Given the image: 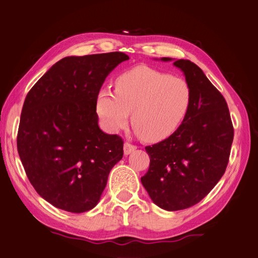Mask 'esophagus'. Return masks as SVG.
Segmentation results:
<instances>
[{
    "label": "esophagus",
    "instance_id": "esophagus-1",
    "mask_svg": "<svg viewBox=\"0 0 258 258\" xmlns=\"http://www.w3.org/2000/svg\"><path fill=\"white\" fill-rule=\"evenodd\" d=\"M134 150H137V145L131 144L128 142H125L124 143V153H125V156H127V154H130L131 152H133Z\"/></svg>",
    "mask_w": 258,
    "mask_h": 258
}]
</instances>
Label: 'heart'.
Returning <instances> with one entry per match:
<instances>
[{
  "instance_id": "1",
  "label": "heart",
  "mask_w": 258,
  "mask_h": 258,
  "mask_svg": "<svg viewBox=\"0 0 258 258\" xmlns=\"http://www.w3.org/2000/svg\"><path fill=\"white\" fill-rule=\"evenodd\" d=\"M191 88L185 79L139 65L117 77L115 91L98 92L96 108L105 130L115 133L132 124L145 141L159 142L174 134L188 114Z\"/></svg>"
}]
</instances>
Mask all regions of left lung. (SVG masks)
Returning <instances> with one entry per match:
<instances>
[{"label": "left lung", "instance_id": "8db88e82", "mask_svg": "<svg viewBox=\"0 0 258 258\" xmlns=\"http://www.w3.org/2000/svg\"><path fill=\"white\" fill-rule=\"evenodd\" d=\"M174 65L189 83L191 104L174 134L145 147L150 167L141 177L153 203L167 211L193 207L212 190L226 171L233 140L230 113L221 92L190 60L177 59Z\"/></svg>", "mask_w": 258, "mask_h": 258}]
</instances>
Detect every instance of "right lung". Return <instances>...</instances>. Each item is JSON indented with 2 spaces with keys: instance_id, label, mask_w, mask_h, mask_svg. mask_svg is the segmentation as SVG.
<instances>
[{
  "instance_id": "right-lung-1",
  "label": "right lung",
  "mask_w": 258,
  "mask_h": 258,
  "mask_svg": "<svg viewBox=\"0 0 258 258\" xmlns=\"http://www.w3.org/2000/svg\"><path fill=\"white\" fill-rule=\"evenodd\" d=\"M121 51L69 56L55 63L23 102L17 147L28 179L55 208L82 213L99 202L123 158V140L98 126L96 101Z\"/></svg>"
}]
</instances>
